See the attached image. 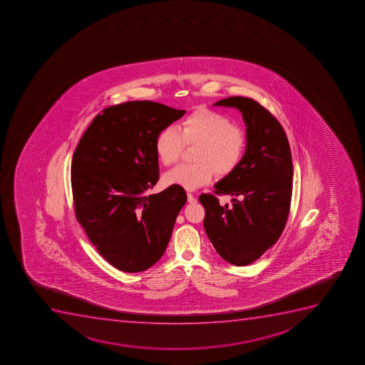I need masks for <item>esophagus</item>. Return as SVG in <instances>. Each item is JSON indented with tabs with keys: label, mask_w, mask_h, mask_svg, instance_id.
Here are the masks:
<instances>
[{
	"label": "esophagus",
	"mask_w": 365,
	"mask_h": 365,
	"mask_svg": "<svg viewBox=\"0 0 365 365\" xmlns=\"http://www.w3.org/2000/svg\"><path fill=\"white\" fill-rule=\"evenodd\" d=\"M187 196H188L189 203H195L196 201H197V199H196V196L192 195V194H190V192H188V194H187Z\"/></svg>",
	"instance_id": "1"
}]
</instances>
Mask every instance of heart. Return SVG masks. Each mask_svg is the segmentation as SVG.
<instances>
[{
	"label": "heart",
	"mask_w": 365,
	"mask_h": 365,
	"mask_svg": "<svg viewBox=\"0 0 365 365\" xmlns=\"http://www.w3.org/2000/svg\"><path fill=\"white\" fill-rule=\"evenodd\" d=\"M185 143H199L194 164H182L166 173L165 182L187 190L208 185L217 171L220 176L233 173L245 153V135L220 113L200 108L182 120L180 130L163 128L155 138V148L164 165L180 159Z\"/></svg>",
	"instance_id": "obj_1"
}]
</instances>
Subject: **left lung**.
I'll return each instance as SVG.
<instances>
[{
    "instance_id": "1",
    "label": "left lung",
    "mask_w": 365,
    "mask_h": 365,
    "mask_svg": "<svg viewBox=\"0 0 365 365\" xmlns=\"http://www.w3.org/2000/svg\"><path fill=\"white\" fill-rule=\"evenodd\" d=\"M214 106L242 113L246 150L238 168L215 183V194L231 195L232 207L217 196L200 195L203 226L214 249L228 263L244 267L258 259L281 237L292 192V152L281 123L252 98L233 96Z\"/></svg>"
}]
</instances>
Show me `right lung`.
Returning a JSON list of instances; mask_svg holds the SVG:
<instances>
[{"label":"right lung","instance_id":"obj_1","mask_svg":"<svg viewBox=\"0 0 365 365\" xmlns=\"http://www.w3.org/2000/svg\"><path fill=\"white\" fill-rule=\"evenodd\" d=\"M185 113L152 101L112 106L95 116L73 153L77 221L98 253L123 272L160 259L187 202L177 185L148 195L159 178L155 138Z\"/></svg>","mask_w":365,"mask_h":365}]
</instances>
